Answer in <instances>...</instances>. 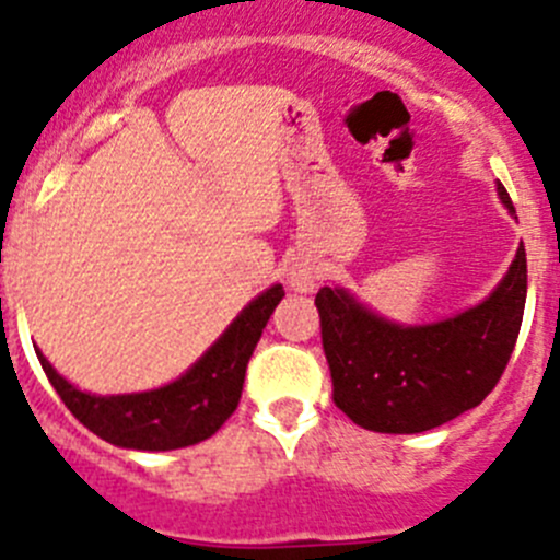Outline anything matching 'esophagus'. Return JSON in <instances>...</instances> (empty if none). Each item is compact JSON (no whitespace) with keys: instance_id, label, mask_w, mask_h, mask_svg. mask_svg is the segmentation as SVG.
<instances>
[{"instance_id":"34e87169","label":"esophagus","mask_w":560,"mask_h":560,"mask_svg":"<svg viewBox=\"0 0 560 560\" xmlns=\"http://www.w3.org/2000/svg\"><path fill=\"white\" fill-rule=\"evenodd\" d=\"M290 287L298 292H306L315 287V270L310 268V265H295V268L290 270Z\"/></svg>"}]
</instances>
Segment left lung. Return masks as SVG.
I'll return each instance as SVG.
<instances>
[{
    "label": "left lung",
    "mask_w": 560,
    "mask_h": 560,
    "mask_svg": "<svg viewBox=\"0 0 560 560\" xmlns=\"http://www.w3.org/2000/svg\"><path fill=\"white\" fill-rule=\"evenodd\" d=\"M498 192L514 212L503 185ZM525 295V245L483 304L433 326H395L345 290L320 287L315 306L334 404L357 425L378 433L431 431L475 409L514 353Z\"/></svg>",
    "instance_id": "obj_1"
}]
</instances>
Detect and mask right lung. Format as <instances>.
<instances>
[{"mask_svg":"<svg viewBox=\"0 0 560 560\" xmlns=\"http://www.w3.org/2000/svg\"><path fill=\"white\" fill-rule=\"evenodd\" d=\"M281 298L284 287L276 284L250 301L223 337L179 381L162 389L98 398L68 384L38 351L40 368L68 411L109 445L129 451L196 445L212 436L237 409L248 359Z\"/></svg>","mask_w":560,"mask_h":560,"instance_id":"right-lung-1","label":"right lung"}]
</instances>
